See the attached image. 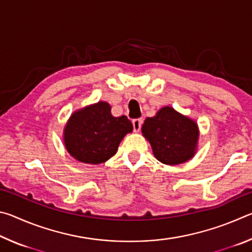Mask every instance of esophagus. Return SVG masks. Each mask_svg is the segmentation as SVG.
I'll use <instances>...</instances> for the list:
<instances>
[{
    "instance_id": "1",
    "label": "esophagus",
    "mask_w": 252,
    "mask_h": 252,
    "mask_svg": "<svg viewBox=\"0 0 252 252\" xmlns=\"http://www.w3.org/2000/svg\"><path fill=\"white\" fill-rule=\"evenodd\" d=\"M142 122V119H134V120L132 121V125H133V129L135 132H139L140 129H141Z\"/></svg>"
}]
</instances>
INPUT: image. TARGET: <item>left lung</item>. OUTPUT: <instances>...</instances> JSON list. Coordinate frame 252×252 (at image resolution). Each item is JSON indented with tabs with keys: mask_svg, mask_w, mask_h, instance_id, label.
Returning <instances> with one entry per match:
<instances>
[{
	"mask_svg": "<svg viewBox=\"0 0 252 252\" xmlns=\"http://www.w3.org/2000/svg\"><path fill=\"white\" fill-rule=\"evenodd\" d=\"M141 132L150 143L153 156L163 164L185 163L197 153L200 135L198 123L172 106L165 105L155 117L147 118Z\"/></svg>",
	"mask_w": 252,
	"mask_h": 252,
	"instance_id": "left-lung-1",
	"label": "left lung"
}]
</instances>
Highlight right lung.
I'll use <instances>...</instances> for the list:
<instances>
[{
    "mask_svg": "<svg viewBox=\"0 0 252 252\" xmlns=\"http://www.w3.org/2000/svg\"><path fill=\"white\" fill-rule=\"evenodd\" d=\"M133 126L126 116L113 117L105 101L74 111L63 129L66 151L85 164H100L116 155L119 144Z\"/></svg>",
    "mask_w": 252,
    "mask_h": 252,
    "instance_id": "add662e5",
    "label": "right lung"
}]
</instances>
